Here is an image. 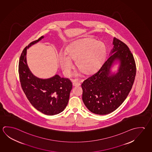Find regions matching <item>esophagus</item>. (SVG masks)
I'll return each mask as SVG.
<instances>
[{"instance_id": "esophagus-1", "label": "esophagus", "mask_w": 152, "mask_h": 152, "mask_svg": "<svg viewBox=\"0 0 152 152\" xmlns=\"http://www.w3.org/2000/svg\"><path fill=\"white\" fill-rule=\"evenodd\" d=\"M73 85L74 86H80V83H79V82H77V81H74L73 82Z\"/></svg>"}]
</instances>
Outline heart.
<instances>
[{
    "label": "heart",
    "instance_id": "1",
    "mask_svg": "<svg viewBox=\"0 0 152 152\" xmlns=\"http://www.w3.org/2000/svg\"><path fill=\"white\" fill-rule=\"evenodd\" d=\"M106 53V47L103 43L88 39L71 44L66 49V56L60 55L58 59L61 68L66 76L71 74L72 60L75 61L76 66L81 72L91 75L102 66Z\"/></svg>",
    "mask_w": 152,
    "mask_h": 152
}]
</instances>
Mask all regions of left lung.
I'll list each match as a JSON object with an SVG mask.
<instances>
[{
    "mask_svg": "<svg viewBox=\"0 0 152 152\" xmlns=\"http://www.w3.org/2000/svg\"><path fill=\"white\" fill-rule=\"evenodd\" d=\"M111 55L97 72L83 81V101L91 113L107 115L118 108L132 87L136 75V65L126 44L114 37ZM121 62L119 72L109 76L110 68L115 60Z\"/></svg>",
    "mask_w": 152,
    "mask_h": 152,
    "instance_id": "1",
    "label": "left lung"
}]
</instances>
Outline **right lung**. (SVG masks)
<instances>
[{
  "instance_id": "add662e5",
  "label": "right lung",
  "mask_w": 152,
  "mask_h": 152,
  "mask_svg": "<svg viewBox=\"0 0 152 152\" xmlns=\"http://www.w3.org/2000/svg\"><path fill=\"white\" fill-rule=\"evenodd\" d=\"M42 38L43 36L31 42L22 51L19 63L20 81L26 96L34 108L45 115H55L61 113L67 105L72 83L69 79L58 75L42 79L31 73L26 61L27 49Z\"/></svg>"
}]
</instances>
